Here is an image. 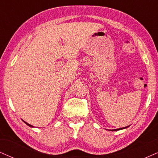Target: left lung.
Listing matches in <instances>:
<instances>
[{
  "instance_id": "8db88e82",
  "label": "left lung",
  "mask_w": 158,
  "mask_h": 158,
  "mask_svg": "<svg viewBox=\"0 0 158 158\" xmlns=\"http://www.w3.org/2000/svg\"><path fill=\"white\" fill-rule=\"evenodd\" d=\"M127 127H128V126H127V127H122V128L114 129V130H110V131H119V130H122V129H125V128H127Z\"/></svg>"
}]
</instances>
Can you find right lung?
Instances as JSON below:
<instances>
[{"mask_svg":"<svg viewBox=\"0 0 158 158\" xmlns=\"http://www.w3.org/2000/svg\"><path fill=\"white\" fill-rule=\"evenodd\" d=\"M24 123H25V124H26V125H28V126L29 127H33V125H30V124H28V123H26V122H25V121H24Z\"/></svg>","mask_w":158,"mask_h":158,"instance_id":"obj_1","label":"right lung"}]
</instances>
